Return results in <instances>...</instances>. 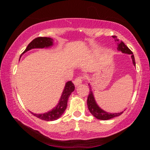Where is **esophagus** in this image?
<instances>
[{
    "mask_svg": "<svg viewBox=\"0 0 150 150\" xmlns=\"http://www.w3.org/2000/svg\"><path fill=\"white\" fill-rule=\"evenodd\" d=\"M83 81H84V77L83 76H78L76 79L74 81V84L76 87H77V86L81 85V84L83 83Z\"/></svg>",
    "mask_w": 150,
    "mask_h": 150,
    "instance_id": "esophagus-1",
    "label": "esophagus"
}]
</instances>
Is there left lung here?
Instances as JSON below:
<instances>
[{
	"label": "left lung",
	"mask_w": 150,
	"mask_h": 150,
	"mask_svg": "<svg viewBox=\"0 0 150 150\" xmlns=\"http://www.w3.org/2000/svg\"><path fill=\"white\" fill-rule=\"evenodd\" d=\"M113 38H117L116 36H112ZM116 42H117V50L121 51V52L123 53H126V54H128L131 55V58H132V63L135 66L136 65V63H135V60H134V54L132 51H131L130 49L128 48V46H126L124 42L122 41H120L117 39L115 40ZM87 106L88 108H89V111L96 118L98 119V120H110V119H112L113 117H115L120 116V115H122L124 111L121 112H116V113H110V112H107L104 111V110H102V108L99 107V106L98 105L97 103H96L95 98H94L93 92L91 91V89L90 88V91L89 94L87 98Z\"/></svg>",
	"instance_id": "left-lung-1"
}]
</instances>
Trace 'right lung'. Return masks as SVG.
Masks as SVG:
<instances>
[{
	"instance_id": "obj_1",
	"label": "right lung",
	"mask_w": 150,
	"mask_h": 150,
	"mask_svg": "<svg viewBox=\"0 0 150 150\" xmlns=\"http://www.w3.org/2000/svg\"><path fill=\"white\" fill-rule=\"evenodd\" d=\"M53 45V40L50 38H46V37H39L34 39L28 46L26 47L25 50L22 54L27 52V51L31 50L33 48H48ZM75 89L74 85L71 81H68L65 83V86L63 89L62 95L61 96L60 100L57 106H55L54 108L50 111L45 112L42 114H36L30 112L34 116L37 117L39 119L44 121H54L59 119L62 115L63 112L67 108V100L70 96V94L74 91Z\"/></svg>"
}]
</instances>
